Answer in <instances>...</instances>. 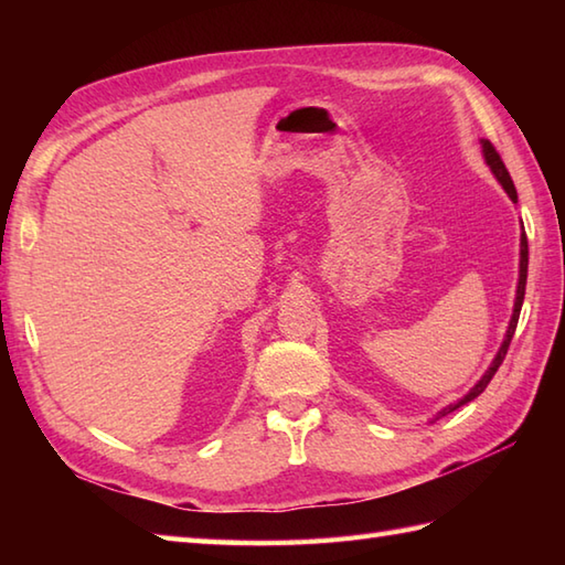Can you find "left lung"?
Wrapping results in <instances>:
<instances>
[{"label": "left lung", "mask_w": 565, "mask_h": 565, "mask_svg": "<svg viewBox=\"0 0 565 565\" xmlns=\"http://www.w3.org/2000/svg\"><path fill=\"white\" fill-rule=\"evenodd\" d=\"M483 154H486V162L490 164V170H493V174L498 177V182H500L502 186H505L508 196H510L512 201H518V189H514V184H512V177H510V172H508V167H505V162H502V158L498 154L495 146H493V142H490V140H483ZM520 255H522V257H520V284H518V298H514V310H512V320H510V328H508V334H505V342H502V347H500L498 354H495V359H493V364H490V369L486 371L483 379L478 381L476 386L471 388V393H466L459 403H454V405H449V407H444V411L439 413L441 417H444V415H449V413H454L456 407H461V405H466V403H471L473 398H478V395H481V393L488 388L490 379L495 376V371L500 369L502 359H505V354H508V350H510L512 334H514V328H518L520 310H522V301H524L526 264H530V245H526V235H522V252H520Z\"/></svg>", "instance_id": "obj_1"}]
</instances>
